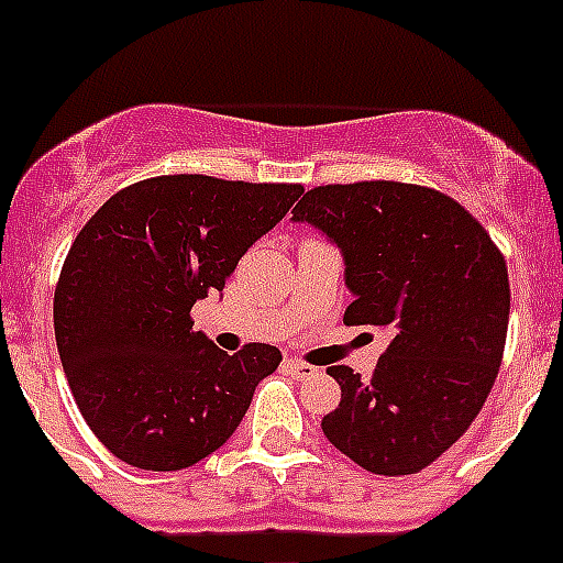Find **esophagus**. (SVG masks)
I'll list each match as a JSON object with an SVG mask.
<instances>
[{"label":"esophagus","mask_w":563,"mask_h":563,"mask_svg":"<svg viewBox=\"0 0 563 563\" xmlns=\"http://www.w3.org/2000/svg\"><path fill=\"white\" fill-rule=\"evenodd\" d=\"M285 369L296 377H307V375H316L318 372L316 366H310V363H305V361H298V357H287Z\"/></svg>","instance_id":"1"}]
</instances>
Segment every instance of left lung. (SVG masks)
<instances>
[{
    "label": "left lung",
    "mask_w": 563,
    "mask_h": 563,
    "mask_svg": "<svg viewBox=\"0 0 563 563\" xmlns=\"http://www.w3.org/2000/svg\"><path fill=\"white\" fill-rule=\"evenodd\" d=\"M292 222L341 251L352 292L343 324L391 332L369 380L327 369L341 402L321 429L372 474H417L465 434L494 389L510 318L505 258L460 202L409 183L312 188Z\"/></svg>",
    "instance_id": "obj_1"
}]
</instances>
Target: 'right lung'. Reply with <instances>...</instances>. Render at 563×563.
I'll return each instance as SVG.
<instances>
[{"instance_id":"1","label":"right lung","mask_w":563,"mask_h":563,"mask_svg":"<svg viewBox=\"0 0 563 563\" xmlns=\"http://www.w3.org/2000/svg\"><path fill=\"white\" fill-rule=\"evenodd\" d=\"M301 186L174 174L109 197L81 228L53 301L64 375L118 460L180 471L225 445L282 363L271 343L222 352L191 307L285 220Z\"/></svg>"}]
</instances>
